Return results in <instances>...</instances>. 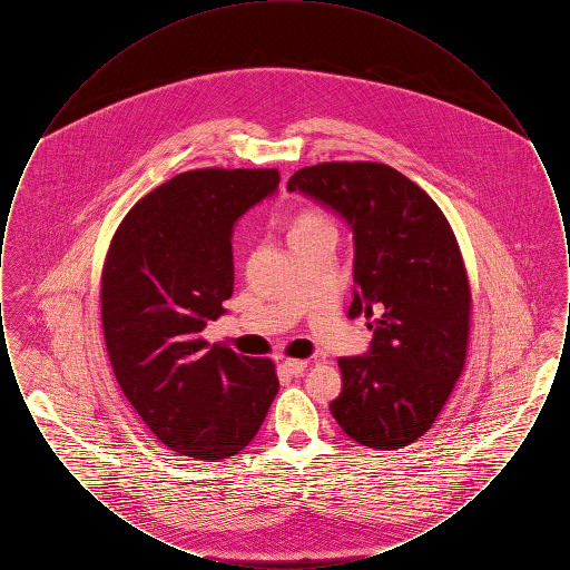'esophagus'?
I'll list each match as a JSON object with an SVG mask.
<instances>
[{
	"instance_id": "34e87169",
	"label": "esophagus",
	"mask_w": 570,
	"mask_h": 570,
	"mask_svg": "<svg viewBox=\"0 0 570 570\" xmlns=\"http://www.w3.org/2000/svg\"><path fill=\"white\" fill-rule=\"evenodd\" d=\"M282 367H284V372H288L291 376H298V374L305 372L307 361H303V358H284V361H282Z\"/></svg>"
}]
</instances>
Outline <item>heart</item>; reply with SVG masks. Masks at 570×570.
<instances>
[{
  "label": "heart",
  "instance_id": "1",
  "mask_svg": "<svg viewBox=\"0 0 570 570\" xmlns=\"http://www.w3.org/2000/svg\"><path fill=\"white\" fill-rule=\"evenodd\" d=\"M318 235H335V228L328 217L318 212H301L291 219L288 226V239L291 245L303 244L307 239H314Z\"/></svg>",
  "mask_w": 570,
  "mask_h": 570
}]
</instances>
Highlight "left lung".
Masks as SVG:
<instances>
[{"label": "left lung", "instance_id": "obj_1", "mask_svg": "<svg viewBox=\"0 0 570 570\" xmlns=\"http://www.w3.org/2000/svg\"><path fill=\"white\" fill-rule=\"evenodd\" d=\"M286 188L348 222V316L374 318L367 354L337 358L344 384L331 414L363 446H407L432 428L468 353L472 295L453 228L428 191L386 164L305 166Z\"/></svg>", "mask_w": 570, "mask_h": 570}]
</instances>
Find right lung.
Returning <instances> with one entry per match:
<instances>
[{
  "mask_svg": "<svg viewBox=\"0 0 570 570\" xmlns=\"http://www.w3.org/2000/svg\"><path fill=\"white\" fill-rule=\"evenodd\" d=\"M277 184V168L188 170L142 196L110 239L100 288L110 367L179 455H237L277 395L272 358L200 337L233 295V226Z\"/></svg>",
  "mask_w": 570,
  "mask_h": 570,
  "instance_id": "obj_1",
  "label": "right lung"
}]
</instances>
